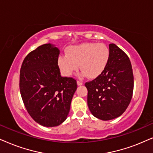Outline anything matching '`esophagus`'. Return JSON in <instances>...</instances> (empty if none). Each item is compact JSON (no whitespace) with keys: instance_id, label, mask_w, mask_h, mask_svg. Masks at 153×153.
<instances>
[{"instance_id":"1","label":"esophagus","mask_w":153,"mask_h":153,"mask_svg":"<svg viewBox=\"0 0 153 153\" xmlns=\"http://www.w3.org/2000/svg\"><path fill=\"white\" fill-rule=\"evenodd\" d=\"M77 84H78V85H79V86H80V85H82L83 83H82V82H81V81L78 80L77 81Z\"/></svg>"}]
</instances>
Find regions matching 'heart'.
I'll list each match as a JSON object with an SVG mask.
<instances>
[{
    "label": "heart",
    "mask_w": 153,
    "mask_h": 153,
    "mask_svg": "<svg viewBox=\"0 0 153 153\" xmlns=\"http://www.w3.org/2000/svg\"><path fill=\"white\" fill-rule=\"evenodd\" d=\"M109 48L104 44L86 42L71 46L66 50V55L60 56L58 65L62 72L71 76L80 68L89 78L99 76L106 68L110 59Z\"/></svg>",
    "instance_id": "b5f03b06"
}]
</instances>
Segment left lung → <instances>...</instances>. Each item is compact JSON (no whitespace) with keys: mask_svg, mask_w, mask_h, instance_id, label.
Wrapping results in <instances>:
<instances>
[{"mask_svg":"<svg viewBox=\"0 0 153 153\" xmlns=\"http://www.w3.org/2000/svg\"><path fill=\"white\" fill-rule=\"evenodd\" d=\"M106 68L94 80L85 83L87 105L91 114L102 120L120 116L127 108L134 90V75L129 57L116 45H109Z\"/></svg>","mask_w":153,"mask_h":153,"instance_id":"1","label":"left lung"}]
</instances>
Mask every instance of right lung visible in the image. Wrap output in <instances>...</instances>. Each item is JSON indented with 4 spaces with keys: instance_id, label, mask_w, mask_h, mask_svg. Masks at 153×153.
Segmentation results:
<instances>
[{
    "instance_id": "obj_1",
    "label": "right lung",
    "mask_w": 153,
    "mask_h": 153,
    "mask_svg": "<svg viewBox=\"0 0 153 153\" xmlns=\"http://www.w3.org/2000/svg\"><path fill=\"white\" fill-rule=\"evenodd\" d=\"M59 50L50 43L40 45L26 56L19 75L20 93L28 113L36 123L56 127L66 120L77 82L62 77Z\"/></svg>"
}]
</instances>
